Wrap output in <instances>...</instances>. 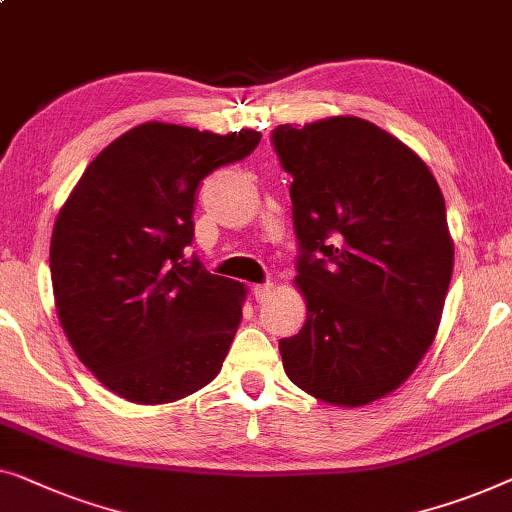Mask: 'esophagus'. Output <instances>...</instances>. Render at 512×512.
I'll return each instance as SVG.
<instances>
[{"instance_id":"esophagus-1","label":"esophagus","mask_w":512,"mask_h":512,"mask_svg":"<svg viewBox=\"0 0 512 512\" xmlns=\"http://www.w3.org/2000/svg\"><path fill=\"white\" fill-rule=\"evenodd\" d=\"M251 293H254L256 302H268L274 293V284H258Z\"/></svg>"}]
</instances>
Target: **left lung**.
<instances>
[{
	"mask_svg": "<svg viewBox=\"0 0 512 512\" xmlns=\"http://www.w3.org/2000/svg\"><path fill=\"white\" fill-rule=\"evenodd\" d=\"M293 177L307 321L279 339L284 372L321 402L365 406L432 346L453 277L446 203L416 152L360 117L272 131Z\"/></svg>",
	"mask_w": 512,
	"mask_h": 512,
	"instance_id": "8db88e82",
	"label": "left lung"
}]
</instances>
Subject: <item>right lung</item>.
<instances>
[{
    "instance_id": "1",
    "label": "right lung",
    "mask_w": 512,
    "mask_h": 512,
    "mask_svg": "<svg viewBox=\"0 0 512 512\" xmlns=\"http://www.w3.org/2000/svg\"><path fill=\"white\" fill-rule=\"evenodd\" d=\"M261 133L219 136L147 122L96 157L57 214L55 307L80 362L133 404H168L219 374L244 284L207 272L194 242L196 191L249 157Z\"/></svg>"
}]
</instances>
